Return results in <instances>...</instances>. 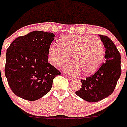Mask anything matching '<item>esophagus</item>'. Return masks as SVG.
<instances>
[{
  "mask_svg": "<svg viewBox=\"0 0 127 127\" xmlns=\"http://www.w3.org/2000/svg\"><path fill=\"white\" fill-rule=\"evenodd\" d=\"M65 77H66L67 78V79H69V80L73 79V77H70V76H69V75H65Z\"/></svg>",
  "mask_w": 127,
  "mask_h": 127,
  "instance_id": "1",
  "label": "esophagus"
}]
</instances>
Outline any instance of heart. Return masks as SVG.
I'll return each mask as SVG.
<instances>
[{
    "mask_svg": "<svg viewBox=\"0 0 127 127\" xmlns=\"http://www.w3.org/2000/svg\"><path fill=\"white\" fill-rule=\"evenodd\" d=\"M71 56L73 63L65 67L66 71L85 75L94 73L104 60V44L97 36L67 35L60 38V44H52L48 49L50 61L54 66L67 64Z\"/></svg>",
    "mask_w": 127,
    "mask_h": 127,
    "instance_id": "heart-1",
    "label": "heart"
}]
</instances>
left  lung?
I'll use <instances>...</instances> for the list:
<instances>
[{"instance_id":"obj_1","label":"left lung","mask_w":127,"mask_h":127,"mask_svg":"<svg viewBox=\"0 0 127 127\" xmlns=\"http://www.w3.org/2000/svg\"><path fill=\"white\" fill-rule=\"evenodd\" d=\"M105 48V62L97 71L85 80L75 94L89 102H96L111 95L121 74V55L113 41L106 36L98 35Z\"/></svg>"}]
</instances>
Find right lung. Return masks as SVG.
I'll use <instances>...</instances> for the list:
<instances>
[{"label": "right lung", "mask_w": 127, "mask_h": 127, "mask_svg": "<svg viewBox=\"0 0 127 127\" xmlns=\"http://www.w3.org/2000/svg\"><path fill=\"white\" fill-rule=\"evenodd\" d=\"M55 35L34 31L19 36L6 50L5 75L16 96L35 101L52 89L53 79L60 75L48 63V49Z\"/></svg>", "instance_id": "right-lung-1"}]
</instances>
